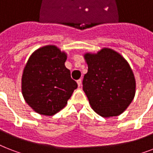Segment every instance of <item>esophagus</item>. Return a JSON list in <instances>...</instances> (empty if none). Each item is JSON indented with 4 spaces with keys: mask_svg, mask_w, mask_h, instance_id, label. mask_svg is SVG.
Here are the masks:
<instances>
[{
    "mask_svg": "<svg viewBox=\"0 0 153 153\" xmlns=\"http://www.w3.org/2000/svg\"><path fill=\"white\" fill-rule=\"evenodd\" d=\"M77 83H78V86H81V85H82V79H79V80H77Z\"/></svg>",
    "mask_w": 153,
    "mask_h": 153,
    "instance_id": "esophagus-1",
    "label": "esophagus"
}]
</instances>
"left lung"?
<instances>
[{
  "label": "left lung",
  "mask_w": 153,
  "mask_h": 153,
  "mask_svg": "<svg viewBox=\"0 0 153 153\" xmlns=\"http://www.w3.org/2000/svg\"><path fill=\"white\" fill-rule=\"evenodd\" d=\"M88 71L82 81L91 108L100 116L116 117L130 105L136 93V80L128 62L118 52L102 48L86 53Z\"/></svg>",
  "instance_id": "1"
}]
</instances>
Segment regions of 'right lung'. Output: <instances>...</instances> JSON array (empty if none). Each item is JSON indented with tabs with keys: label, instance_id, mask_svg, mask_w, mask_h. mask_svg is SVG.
<instances>
[{
	"label": "right lung",
	"instance_id": "obj_1",
	"mask_svg": "<svg viewBox=\"0 0 153 153\" xmlns=\"http://www.w3.org/2000/svg\"><path fill=\"white\" fill-rule=\"evenodd\" d=\"M67 54L55 45L32 53L25 65L21 90L25 102L38 114L52 116L67 104L78 84L65 67Z\"/></svg>",
	"mask_w": 153,
	"mask_h": 153
}]
</instances>
